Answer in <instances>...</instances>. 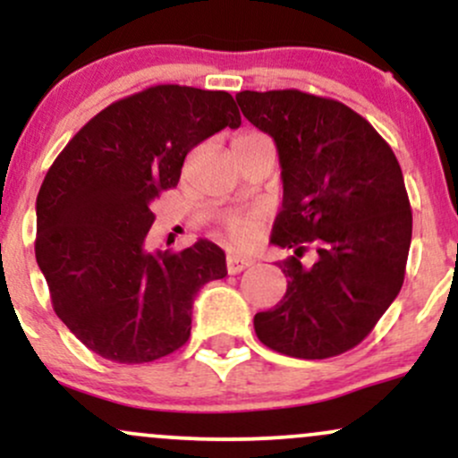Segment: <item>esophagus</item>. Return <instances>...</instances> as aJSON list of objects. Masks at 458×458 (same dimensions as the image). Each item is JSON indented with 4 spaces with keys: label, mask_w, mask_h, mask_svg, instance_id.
Masks as SVG:
<instances>
[{
    "label": "esophagus",
    "mask_w": 458,
    "mask_h": 458,
    "mask_svg": "<svg viewBox=\"0 0 458 458\" xmlns=\"http://www.w3.org/2000/svg\"><path fill=\"white\" fill-rule=\"evenodd\" d=\"M251 265H254V260L245 259V256H228V259H225V269H228L230 276H236V273L245 271L247 267Z\"/></svg>",
    "instance_id": "34e87169"
}]
</instances>
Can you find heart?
<instances>
[{
	"label": "heart",
	"mask_w": 458,
	"mask_h": 458,
	"mask_svg": "<svg viewBox=\"0 0 458 458\" xmlns=\"http://www.w3.org/2000/svg\"><path fill=\"white\" fill-rule=\"evenodd\" d=\"M250 135H256V133H250ZM250 135H243V138H250ZM256 225H259V217H256V215L239 217L230 224V234H233L234 241H239V243H247V241L254 239Z\"/></svg>",
	"instance_id": "obj_1"
}]
</instances>
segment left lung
Wrapping results in <instances>:
<instances>
[{
  "mask_svg": "<svg viewBox=\"0 0 458 458\" xmlns=\"http://www.w3.org/2000/svg\"><path fill=\"white\" fill-rule=\"evenodd\" d=\"M236 103L276 141L284 198L271 243L295 251L277 262L286 295L256 314V335L299 360L344 353L401 293L411 245L401 165L372 124L334 98L245 90ZM308 244L312 266L301 262Z\"/></svg>",
  "mask_w": 458,
  "mask_h": 458,
  "instance_id": "1",
  "label": "left lung"
}]
</instances>
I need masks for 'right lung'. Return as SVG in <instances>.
Listing matches in <instances>:
<instances>
[{
	"mask_svg": "<svg viewBox=\"0 0 458 458\" xmlns=\"http://www.w3.org/2000/svg\"><path fill=\"white\" fill-rule=\"evenodd\" d=\"M241 127L222 90L152 86L98 112L66 144L36 198V262L57 317L88 349L144 364L181 349L198 291L228 273L222 247L146 251L150 204L178 185L187 152Z\"/></svg>",
	"mask_w": 458,
	"mask_h": 458,
	"instance_id": "add662e5",
	"label": "right lung"
}]
</instances>
